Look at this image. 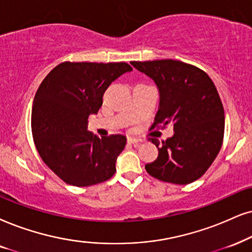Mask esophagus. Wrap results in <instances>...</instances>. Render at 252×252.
I'll use <instances>...</instances> for the list:
<instances>
[{
  "mask_svg": "<svg viewBox=\"0 0 252 252\" xmlns=\"http://www.w3.org/2000/svg\"><path fill=\"white\" fill-rule=\"evenodd\" d=\"M128 142L130 144H133V143H139L142 142L141 138H137V137H128Z\"/></svg>",
  "mask_w": 252,
  "mask_h": 252,
  "instance_id": "1",
  "label": "esophagus"
}]
</instances>
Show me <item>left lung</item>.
<instances>
[{
	"mask_svg": "<svg viewBox=\"0 0 252 252\" xmlns=\"http://www.w3.org/2000/svg\"><path fill=\"white\" fill-rule=\"evenodd\" d=\"M159 89V108L151 129L173 126V136L159 143L158 157L145 165L156 179L187 185L199 179L215 160L224 135V110L214 82L202 69L163 59L132 62Z\"/></svg>",
	"mask_w": 252,
	"mask_h": 252,
	"instance_id": "8db88e82",
	"label": "left lung"
}]
</instances>
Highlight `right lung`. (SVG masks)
I'll use <instances>...</instances> for the list:
<instances>
[{"label":"right lung","instance_id":"obj_1","mask_svg":"<svg viewBox=\"0 0 252 252\" xmlns=\"http://www.w3.org/2000/svg\"><path fill=\"white\" fill-rule=\"evenodd\" d=\"M130 71L126 63L65 62L41 81L31 114L33 142L44 163L66 184L92 186L116 172L126 138L93 135L87 130L88 116L102 106L111 82Z\"/></svg>","mask_w":252,"mask_h":252}]
</instances>
